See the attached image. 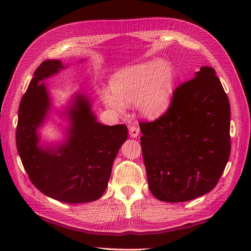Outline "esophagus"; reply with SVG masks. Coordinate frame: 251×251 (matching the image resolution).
<instances>
[{"label":"esophagus","mask_w":251,"mask_h":251,"mask_svg":"<svg viewBox=\"0 0 251 251\" xmlns=\"http://www.w3.org/2000/svg\"><path fill=\"white\" fill-rule=\"evenodd\" d=\"M140 134V129L138 126H130L129 127V136L131 138H137Z\"/></svg>","instance_id":"esophagus-1"}]
</instances>
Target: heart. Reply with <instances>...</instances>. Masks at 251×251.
Masks as SVG:
<instances>
[{"mask_svg":"<svg viewBox=\"0 0 251 251\" xmlns=\"http://www.w3.org/2000/svg\"><path fill=\"white\" fill-rule=\"evenodd\" d=\"M176 85V72L168 61L153 59L126 67L113 74L110 89H99L98 95L106 108L123 113L125 104L135 103L146 119H157L172 102Z\"/></svg>","mask_w":251,"mask_h":251,"instance_id":"1","label":"heart"}]
</instances>
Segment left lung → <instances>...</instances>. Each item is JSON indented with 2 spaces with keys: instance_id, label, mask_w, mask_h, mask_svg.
<instances>
[{
  "instance_id": "1",
  "label": "left lung",
  "mask_w": 251,
  "mask_h": 251,
  "mask_svg": "<svg viewBox=\"0 0 251 251\" xmlns=\"http://www.w3.org/2000/svg\"><path fill=\"white\" fill-rule=\"evenodd\" d=\"M143 162L157 200H194L217 185L231 153V109L214 68L176 88L166 113L140 122Z\"/></svg>"
}]
</instances>
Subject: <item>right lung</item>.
<instances>
[{"label": "right lung", "instance_id": "obj_1", "mask_svg": "<svg viewBox=\"0 0 251 251\" xmlns=\"http://www.w3.org/2000/svg\"><path fill=\"white\" fill-rule=\"evenodd\" d=\"M66 67L60 60H45L36 69L18 110L16 145L31 182L46 196L68 204L100 199L108 186L112 165L127 140L123 124L97 122L92 102L77 93L63 114L69 120L60 145L40 146L39 128L44 124L51 101L44 79Z\"/></svg>", "mask_w": 251, "mask_h": 251}]
</instances>
